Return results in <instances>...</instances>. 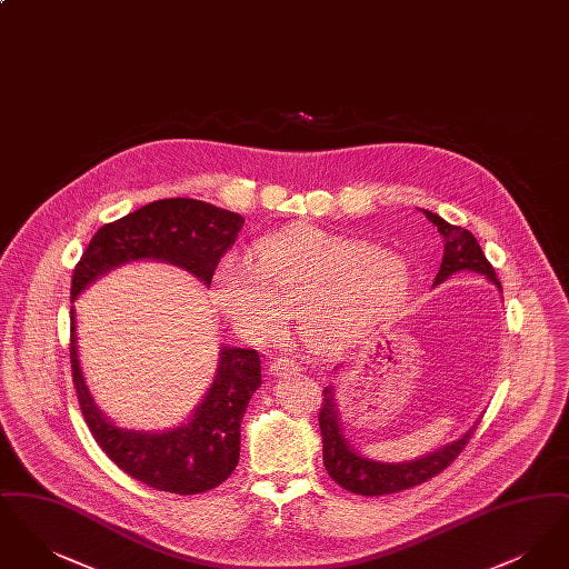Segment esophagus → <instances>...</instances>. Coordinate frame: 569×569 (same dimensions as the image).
Instances as JSON below:
<instances>
[{"label":"esophagus","instance_id":"1","mask_svg":"<svg viewBox=\"0 0 569 569\" xmlns=\"http://www.w3.org/2000/svg\"><path fill=\"white\" fill-rule=\"evenodd\" d=\"M269 371H271L272 378H288V376H297L300 367H298L295 360L277 358V360H272Z\"/></svg>","mask_w":569,"mask_h":569}]
</instances>
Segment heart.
Returning a JSON list of instances; mask_svg holds the SVG:
<instances>
[{"label":"heart","instance_id":"heart-1","mask_svg":"<svg viewBox=\"0 0 569 569\" xmlns=\"http://www.w3.org/2000/svg\"><path fill=\"white\" fill-rule=\"evenodd\" d=\"M403 256L383 247L297 226L264 237L253 262L226 256L213 277L217 305L251 343L283 335L290 311L300 341L332 352L390 313L409 292Z\"/></svg>","mask_w":569,"mask_h":569}]
</instances>
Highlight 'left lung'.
Instances as JSON below:
<instances>
[{
  "label": "left lung",
  "mask_w": 569,
  "mask_h": 569,
  "mask_svg": "<svg viewBox=\"0 0 569 569\" xmlns=\"http://www.w3.org/2000/svg\"><path fill=\"white\" fill-rule=\"evenodd\" d=\"M425 216L443 239V258H441L433 286L448 281L457 272L471 271L485 274L488 281L501 292V283L495 274V269L490 267L487 256L482 253V247L478 244L476 237L460 226L448 223L437 213L425 211ZM339 367H335V371ZM476 427L478 422H473V427H469V431L460 435L457 441H450L422 457L401 460V462H386V460L365 457L350 443V439L343 433L332 383L325 388V406L320 409V431H322V443H325L322 452H325L328 476L337 485L352 490L356 495H367V497L399 492L431 480L459 457L460 450L465 448Z\"/></svg>",
  "instance_id": "left-lung-1"
}]
</instances>
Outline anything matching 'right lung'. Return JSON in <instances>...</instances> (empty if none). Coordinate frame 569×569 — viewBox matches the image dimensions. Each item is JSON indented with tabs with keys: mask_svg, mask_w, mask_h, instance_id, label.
Listing matches in <instances>:
<instances>
[{
	"mask_svg": "<svg viewBox=\"0 0 569 569\" xmlns=\"http://www.w3.org/2000/svg\"><path fill=\"white\" fill-rule=\"evenodd\" d=\"M239 213L193 198H166L102 226L72 274V302L109 274L132 262L158 260L191 272L211 286L219 258L237 241ZM70 360L84 422L98 446L119 469L147 487L196 495L219 487L237 467L241 420L262 383L256 350L221 346L216 378L190 418L163 431L119 427L96 406L77 350V311L70 309Z\"/></svg>",
	"mask_w": 569,
	"mask_h": 569,
	"instance_id": "add662e5",
	"label": "right lung"
}]
</instances>
